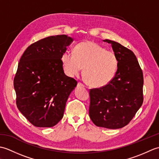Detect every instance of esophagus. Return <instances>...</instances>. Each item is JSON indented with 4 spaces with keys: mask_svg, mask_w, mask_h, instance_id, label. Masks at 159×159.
<instances>
[{
    "mask_svg": "<svg viewBox=\"0 0 159 159\" xmlns=\"http://www.w3.org/2000/svg\"><path fill=\"white\" fill-rule=\"evenodd\" d=\"M77 86H78V87H85V85H84V84L82 83L79 82V83H78Z\"/></svg>",
    "mask_w": 159,
    "mask_h": 159,
    "instance_id": "obj_1",
    "label": "esophagus"
}]
</instances>
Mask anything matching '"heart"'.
Instances as JSON below:
<instances>
[{"label": "heart", "mask_w": 159, "mask_h": 159, "mask_svg": "<svg viewBox=\"0 0 159 159\" xmlns=\"http://www.w3.org/2000/svg\"><path fill=\"white\" fill-rule=\"evenodd\" d=\"M61 61L64 71L71 77L79 75L83 67L86 81L96 87L107 85L116 75L118 67L116 54L92 41L79 43L74 53L64 52Z\"/></svg>", "instance_id": "obj_1"}]
</instances>
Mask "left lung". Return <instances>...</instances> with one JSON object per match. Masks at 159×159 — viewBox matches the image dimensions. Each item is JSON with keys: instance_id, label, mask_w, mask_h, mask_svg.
I'll return each instance as SVG.
<instances>
[{"instance_id": "8db88e82", "label": "left lung", "mask_w": 159, "mask_h": 159, "mask_svg": "<svg viewBox=\"0 0 159 159\" xmlns=\"http://www.w3.org/2000/svg\"><path fill=\"white\" fill-rule=\"evenodd\" d=\"M104 42L111 44L118 67L107 85L89 89V114L97 126L117 129L126 126L142 105L143 72L132 50L109 39Z\"/></svg>"}]
</instances>
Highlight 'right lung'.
Returning <instances> with one entry per match:
<instances>
[{
    "label": "right lung",
    "instance_id": "obj_1",
    "mask_svg": "<svg viewBox=\"0 0 159 159\" xmlns=\"http://www.w3.org/2000/svg\"><path fill=\"white\" fill-rule=\"evenodd\" d=\"M73 39L50 36L30 45L13 79L16 104L36 127H52L62 119L68 96L77 81L64 73L61 56Z\"/></svg>",
    "mask_w": 159,
    "mask_h": 159
}]
</instances>
